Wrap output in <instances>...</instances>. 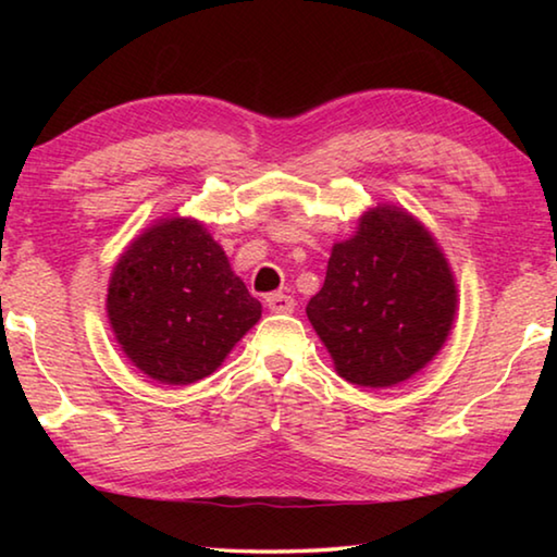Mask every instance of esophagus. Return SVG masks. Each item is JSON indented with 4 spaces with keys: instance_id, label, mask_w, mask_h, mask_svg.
Instances as JSON below:
<instances>
[{
    "instance_id": "34e87169",
    "label": "esophagus",
    "mask_w": 557,
    "mask_h": 557,
    "mask_svg": "<svg viewBox=\"0 0 557 557\" xmlns=\"http://www.w3.org/2000/svg\"><path fill=\"white\" fill-rule=\"evenodd\" d=\"M265 301H268L270 312H275V314L295 312V299H292L289 295H282V292H272V295L265 297Z\"/></svg>"
}]
</instances>
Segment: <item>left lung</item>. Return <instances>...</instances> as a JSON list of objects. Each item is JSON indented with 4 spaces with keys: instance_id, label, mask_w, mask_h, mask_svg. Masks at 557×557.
I'll list each match as a JSON object with an SVG mask.
<instances>
[{
    "instance_id": "left-lung-1",
    "label": "left lung",
    "mask_w": 557,
    "mask_h": 557,
    "mask_svg": "<svg viewBox=\"0 0 557 557\" xmlns=\"http://www.w3.org/2000/svg\"><path fill=\"white\" fill-rule=\"evenodd\" d=\"M457 312L445 252L414 215L379 203L356 235L334 243L307 317L336 373L363 388H391L432 361Z\"/></svg>"
}]
</instances>
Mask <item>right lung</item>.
Returning <instances> with one entry per match:
<instances>
[{"label": "right lung", "mask_w": 557, "mask_h": 557, "mask_svg": "<svg viewBox=\"0 0 557 557\" xmlns=\"http://www.w3.org/2000/svg\"><path fill=\"white\" fill-rule=\"evenodd\" d=\"M262 305L203 223L162 219L112 268L108 319L122 351L149 379L188 385L211 375L258 324Z\"/></svg>", "instance_id": "obj_1"}]
</instances>
